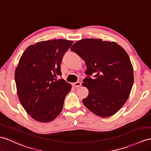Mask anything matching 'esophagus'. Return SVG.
I'll return each mask as SVG.
<instances>
[{
	"label": "esophagus",
	"mask_w": 151,
	"mask_h": 151,
	"mask_svg": "<svg viewBox=\"0 0 151 151\" xmlns=\"http://www.w3.org/2000/svg\"><path fill=\"white\" fill-rule=\"evenodd\" d=\"M73 86H75L76 88H78V87H80L81 86V83L79 82V81H78L76 83H73Z\"/></svg>",
	"instance_id": "esophagus-1"
}]
</instances>
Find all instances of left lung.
<instances>
[{"label": "left lung", "instance_id": "obj_1", "mask_svg": "<svg viewBox=\"0 0 151 151\" xmlns=\"http://www.w3.org/2000/svg\"><path fill=\"white\" fill-rule=\"evenodd\" d=\"M70 49L83 59L87 67L83 85L89 93L83 104L101 117L114 115L126 103L134 82L128 54L116 43L101 39L79 40ZM92 74L94 79L90 77Z\"/></svg>", "mask_w": 151, "mask_h": 151}]
</instances>
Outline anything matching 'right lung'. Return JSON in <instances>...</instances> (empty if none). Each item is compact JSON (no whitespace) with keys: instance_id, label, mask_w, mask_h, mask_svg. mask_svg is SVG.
I'll list each match as a JSON object with an SVG mask.
<instances>
[{"instance_id":"1","label":"right lung","mask_w":151,"mask_h":151,"mask_svg":"<svg viewBox=\"0 0 151 151\" xmlns=\"http://www.w3.org/2000/svg\"><path fill=\"white\" fill-rule=\"evenodd\" d=\"M73 43L63 39L43 41L28 47L20 59L14 79L21 104L40 122L53 120L62 111L70 84L61 76V63Z\"/></svg>"}]
</instances>
